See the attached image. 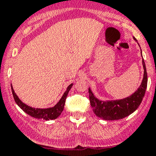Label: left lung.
I'll list each match as a JSON object with an SVG mask.
<instances>
[{
	"instance_id": "1",
	"label": "left lung",
	"mask_w": 156,
	"mask_h": 156,
	"mask_svg": "<svg viewBox=\"0 0 156 156\" xmlns=\"http://www.w3.org/2000/svg\"><path fill=\"white\" fill-rule=\"evenodd\" d=\"M142 65L144 68V76L142 84L137 91L129 97L120 100H115V101L102 102L96 99L93 96L90 89H89L90 105L93 109L94 113L98 117L105 120L120 119L130 115L137 109L142 103L144 95L146 93L148 82L146 64L143 60H142Z\"/></svg>"
}]
</instances>
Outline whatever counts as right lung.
Instances as JSON below:
<instances>
[{"label": "right lung", "instance_id": "1", "mask_svg": "<svg viewBox=\"0 0 156 156\" xmlns=\"http://www.w3.org/2000/svg\"><path fill=\"white\" fill-rule=\"evenodd\" d=\"M72 87V84L69 86L67 87V90L65 92L63 96H62V98L60 99V100L59 101V103L53 107L48 108V109H37V108H32L30 106H28L27 105L24 104L23 103H22L20 100L17 96L16 95V93H14V90L13 89V87H11V90H12V94L14 96V99L15 100L16 103L20 106V109H23L26 113H27L28 115H30L32 117H34L37 119H44L45 120H49V119H57L59 115L61 114V112H63V108H64L65 102H66V96H67L68 93H69V90Z\"/></svg>", "mask_w": 156, "mask_h": 156}]
</instances>
